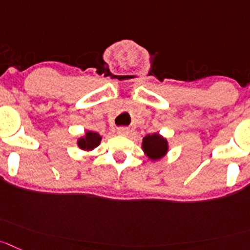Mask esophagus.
<instances>
[{
  "label": "esophagus",
  "mask_w": 250,
  "mask_h": 250,
  "mask_svg": "<svg viewBox=\"0 0 250 250\" xmlns=\"http://www.w3.org/2000/svg\"><path fill=\"white\" fill-rule=\"evenodd\" d=\"M118 134L121 135V136H126V135L129 134V130H127L126 127H119Z\"/></svg>",
  "instance_id": "34e87169"
}]
</instances>
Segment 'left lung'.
<instances>
[{
    "label": "left lung",
    "instance_id": "obj_1",
    "mask_svg": "<svg viewBox=\"0 0 250 250\" xmlns=\"http://www.w3.org/2000/svg\"><path fill=\"white\" fill-rule=\"evenodd\" d=\"M141 147L145 156L148 159H151L152 162L162 159L169 151L168 140L165 136H162V135H159L158 132H154L152 135H146L142 139Z\"/></svg>",
    "mask_w": 250,
    "mask_h": 250
}]
</instances>
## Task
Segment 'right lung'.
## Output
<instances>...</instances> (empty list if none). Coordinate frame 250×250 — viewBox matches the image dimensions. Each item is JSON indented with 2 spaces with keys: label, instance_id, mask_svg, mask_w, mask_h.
I'll return each instance as SVG.
<instances>
[{
  "label": "right lung",
  "instance_id": "add662e5",
  "mask_svg": "<svg viewBox=\"0 0 250 250\" xmlns=\"http://www.w3.org/2000/svg\"><path fill=\"white\" fill-rule=\"evenodd\" d=\"M102 139H103V136H101L98 132L87 130V131H84V134L82 136H80L77 139V146L82 151L91 152L101 145Z\"/></svg>",
  "mask_w": 250,
  "mask_h": 250
}]
</instances>
